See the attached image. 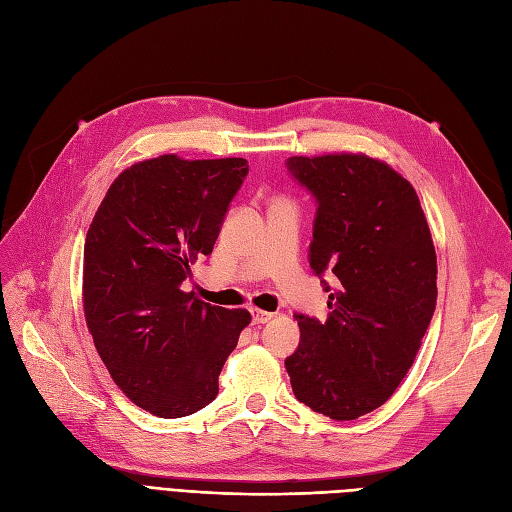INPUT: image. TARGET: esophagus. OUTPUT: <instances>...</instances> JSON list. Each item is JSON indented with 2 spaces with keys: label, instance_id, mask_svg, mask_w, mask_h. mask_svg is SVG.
I'll return each instance as SVG.
<instances>
[{
  "label": "esophagus",
  "instance_id": "1",
  "mask_svg": "<svg viewBox=\"0 0 512 512\" xmlns=\"http://www.w3.org/2000/svg\"><path fill=\"white\" fill-rule=\"evenodd\" d=\"M271 319H273V314H271V312L252 308V321H254V325H265V323H269Z\"/></svg>",
  "mask_w": 512,
  "mask_h": 512
}]
</instances>
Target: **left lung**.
I'll return each mask as SVG.
<instances>
[{
    "label": "left lung",
    "mask_w": 512,
    "mask_h": 512,
    "mask_svg": "<svg viewBox=\"0 0 512 512\" xmlns=\"http://www.w3.org/2000/svg\"><path fill=\"white\" fill-rule=\"evenodd\" d=\"M316 200L310 267L339 288L327 321L295 314L286 372L299 403L331 420L375 411L405 379L437 303V256L416 189L366 155L288 157Z\"/></svg>",
    "instance_id": "8db88e82"
}]
</instances>
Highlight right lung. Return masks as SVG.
<instances>
[{"label": "right lung", "instance_id": "obj_1", "mask_svg": "<svg viewBox=\"0 0 512 512\" xmlns=\"http://www.w3.org/2000/svg\"><path fill=\"white\" fill-rule=\"evenodd\" d=\"M247 172L239 157L140 161L107 189L88 228L84 314L94 347L118 388L159 418L213 403L252 321L183 290L193 262L213 252Z\"/></svg>", "mask_w": 512, "mask_h": 512}]
</instances>
